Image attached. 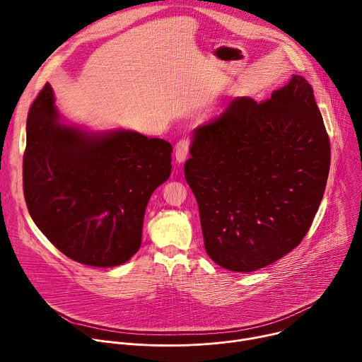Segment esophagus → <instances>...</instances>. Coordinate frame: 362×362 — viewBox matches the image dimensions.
<instances>
[{
  "mask_svg": "<svg viewBox=\"0 0 362 362\" xmlns=\"http://www.w3.org/2000/svg\"><path fill=\"white\" fill-rule=\"evenodd\" d=\"M189 150H190V141L187 139H182L176 143V147H175V156H176V160L179 163H183L187 156H189Z\"/></svg>",
  "mask_w": 362,
  "mask_h": 362,
  "instance_id": "34e87169",
  "label": "esophagus"
}]
</instances>
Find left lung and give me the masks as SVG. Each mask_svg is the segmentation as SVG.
I'll return each mask as SVG.
<instances>
[{"instance_id":"left-lung-1","label":"left lung","mask_w":362,"mask_h":362,"mask_svg":"<svg viewBox=\"0 0 362 362\" xmlns=\"http://www.w3.org/2000/svg\"><path fill=\"white\" fill-rule=\"evenodd\" d=\"M185 177L199 206L204 249L233 272L265 268L313 225L329 173V137L302 76L267 101L233 98L193 130Z\"/></svg>"}]
</instances>
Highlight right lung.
<instances>
[{
  "mask_svg": "<svg viewBox=\"0 0 362 362\" xmlns=\"http://www.w3.org/2000/svg\"><path fill=\"white\" fill-rule=\"evenodd\" d=\"M172 144L130 130L87 133L60 123L47 83L27 117L23 187L37 228L70 259L109 268L141 243L151 193L172 172Z\"/></svg>",
  "mask_w": 362,
  "mask_h": 362,
  "instance_id": "1",
  "label": "right lung"
}]
</instances>
